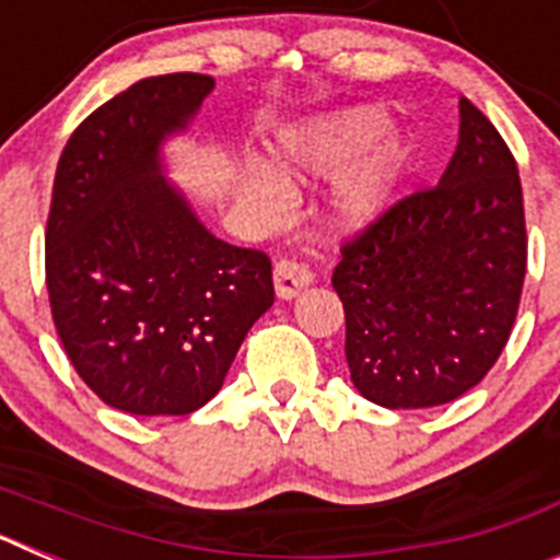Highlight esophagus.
I'll list each match as a JSON object with an SVG mask.
<instances>
[{"label":"esophagus","mask_w":560,"mask_h":560,"mask_svg":"<svg viewBox=\"0 0 560 560\" xmlns=\"http://www.w3.org/2000/svg\"><path fill=\"white\" fill-rule=\"evenodd\" d=\"M311 283H314V275L308 266L296 264V260H277L275 264V291L280 300H294Z\"/></svg>","instance_id":"obj_1"}]
</instances>
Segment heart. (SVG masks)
Instances as JSON below:
<instances>
[{
    "mask_svg": "<svg viewBox=\"0 0 560 560\" xmlns=\"http://www.w3.org/2000/svg\"><path fill=\"white\" fill-rule=\"evenodd\" d=\"M387 131L389 117L373 106L348 108L300 122L280 133L275 145V171L260 162L249 165L244 179L246 201L260 212L280 210L291 196L289 187L341 176L355 162L364 160ZM404 162V140L387 137L373 156L339 185L330 201L334 224L339 230H361L373 224L393 196Z\"/></svg>",
    "mask_w": 560,
    "mask_h": 560,
    "instance_id": "heart-1",
    "label": "heart"
}]
</instances>
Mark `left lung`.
Returning a JSON list of instances; mask_svg holds the SVG:
<instances>
[{"instance_id":"left-lung-1","label":"left lung","mask_w":560,"mask_h":560,"mask_svg":"<svg viewBox=\"0 0 560 560\" xmlns=\"http://www.w3.org/2000/svg\"><path fill=\"white\" fill-rule=\"evenodd\" d=\"M524 269L516 160L459 97L457 151L438 187L389 207L334 269L353 387L387 409L440 407L477 387L516 323Z\"/></svg>"}]
</instances>
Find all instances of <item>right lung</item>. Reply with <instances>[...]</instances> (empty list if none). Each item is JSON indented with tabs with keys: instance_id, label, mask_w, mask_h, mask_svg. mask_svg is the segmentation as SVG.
<instances>
[{
	"instance_id": "1",
	"label": "right lung",
	"mask_w": 560,
	"mask_h": 560,
	"mask_svg": "<svg viewBox=\"0 0 560 560\" xmlns=\"http://www.w3.org/2000/svg\"><path fill=\"white\" fill-rule=\"evenodd\" d=\"M212 86L196 72L137 81L89 114L58 160L49 308L72 368L120 412L205 407L275 303L269 257L212 235L165 173L162 148Z\"/></svg>"
}]
</instances>
